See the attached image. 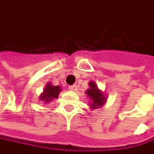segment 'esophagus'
Returning <instances> with one entry per match:
<instances>
[{"label": "esophagus", "mask_w": 154, "mask_h": 154, "mask_svg": "<svg viewBox=\"0 0 154 154\" xmlns=\"http://www.w3.org/2000/svg\"><path fill=\"white\" fill-rule=\"evenodd\" d=\"M69 89H70V90H72V91H77V86L76 85V84L71 85V86H69Z\"/></svg>", "instance_id": "1"}]
</instances>
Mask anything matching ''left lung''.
I'll return each mask as SVG.
<instances>
[{
  "mask_svg": "<svg viewBox=\"0 0 154 154\" xmlns=\"http://www.w3.org/2000/svg\"><path fill=\"white\" fill-rule=\"evenodd\" d=\"M89 88L87 89L86 94L90 97L92 103L91 106L93 108H97L98 106H101L105 101V98L103 97V94L99 90L97 85L94 82H90L88 83Z\"/></svg>",
  "mask_w": 154,
  "mask_h": 154,
  "instance_id": "obj_1",
  "label": "left lung"
}]
</instances>
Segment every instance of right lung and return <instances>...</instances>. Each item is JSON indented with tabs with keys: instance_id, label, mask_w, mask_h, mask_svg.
Instances as JSON below:
<instances>
[{
	"instance_id": "right-lung-1",
	"label": "right lung",
	"mask_w": 154,
	"mask_h": 154,
	"mask_svg": "<svg viewBox=\"0 0 154 154\" xmlns=\"http://www.w3.org/2000/svg\"><path fill=\"white\" fill-rule=\"evenodd\" d=\"M61 91L60 86H53L50 83H48L44 88L43 94L41 95V100H44L45 102H49L54 98H57L59 94Z\"/></svg>"
}]
</instances>
